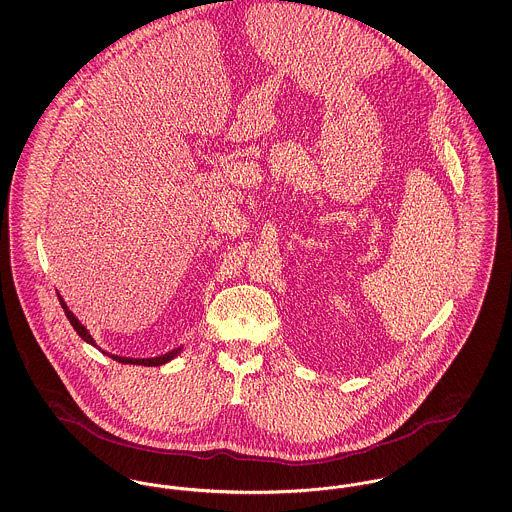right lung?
Masks as SVG:
<instances>
[{"label":"right lung","mask_w":512,"mask_h":512,"mask_svg":"<svg viewBox=\"0 0 512 512\" xmlns=\"http://www.w3.org/2000/svg\"><path fill=\"white\" fill-rule=\"evenodd\" d=\"M59 301H61V307L65 309V315L67 318L71 320V324H73L74 330H76V334L82 338V340L88 341V343H92L94 345V340L90 338V334L86 332V328L74 318L73 313L65 307V303H63V299L59 297ZM178 355V349L176 351H171V353H167V355H163V357H155V359H126V357H117V355H109V357H113L115 361H119V363H126V365H142V366H159L163 365V363H167V361H171Z\"/></svg>","instance_id":"add662e5"}]
</instances>
